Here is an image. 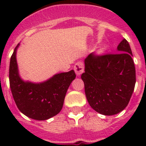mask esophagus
<instances>
[{
    "instance_id": "obj_1",
    "label": "esophagus",
    "mask_w": 146,
    "mask_h": 146,
    "mask_svg": "<svg viewBox=\"0 0 146 146\" xmlns=\"http://www.w3.org/2000/svg\"><path fill=\"white\" fill-rule=\"evenodd\" d=\"M74 69L75 71V73L77 76H80L82 72H84V66L82 62H77L74 65Z\"/></svg>"
}]
</instances>
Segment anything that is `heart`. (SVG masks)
Returning <instances> with one entry per match:
<instances>
[{"label":"heart","mask_w":146,"mask_h":146,"mask_svg":"<svg viewBox=\"0 0 146 146\" xmlns=\"http://www.w3.org/2000/svg\"><path fill=\"white\" fill-rule=\"evenodd\" d=\"M108 47L107 44H102L101 47H99V53H103V52H104L107 50H108Z\"/></svg>","instance_id":"1"}]
</instances>
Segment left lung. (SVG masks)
<instances>
[{"label":"left lung","instance_id":"8db88e82","mask_svg":"<svg viewBox=\"0 0 146 146\" xmlns=\"http://www.w3.org/2000/svg\"><path fill=\"white\" fill-rule=\"evenodd\" d=\"M117 52L89 55L81 75L90 106L104 115H115L125 109L136 82L133 55L125 38L118 45Z\"/></svg>","mask_w":146,"mask_h":146}]
</instances>
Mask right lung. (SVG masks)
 <instances>
[{
    "instance_id": "add662e5",
    "label": "right lung",
    "mask_w": 146,
    "mask_h": 146,
    "mask_svg": "<svg viewBox=\"0 0 146 146\" xmlns=\"http://www.w3.org/2000/svg\"><path fill=\"white\" fill-rule=\"evenodd\" d=\"M17 45L11 57L9 84L17 107L22 113L38 121H44L60 113L67 90L75 79L74 70L55 74L47 80L33 82L20 75L17 62Z\"/></svg>"
}]
</instances>
